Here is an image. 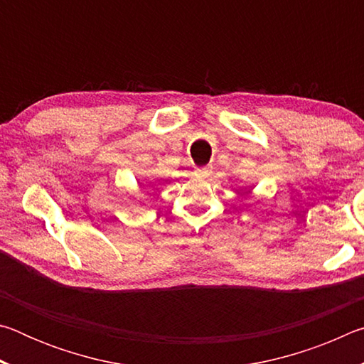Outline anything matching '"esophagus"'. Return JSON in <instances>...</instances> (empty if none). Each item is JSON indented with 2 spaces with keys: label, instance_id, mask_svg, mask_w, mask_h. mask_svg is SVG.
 Wrapping results in <instances>:
<instances>
[{
  "label": "esophagus",
  "instance_id": "esophagus-1",
  "mask_svg": "<svg viewBox=\"0 0 364 364\" xmlns=\"http://www.w3.org/2000/svg\"><path fill=\"white\" fill-rule=\"evenodd\" d=\"M194 173H196L197 176H208V175L212 173V170L208 168V167H196Z\"/></svg>",
  "mask_w": 364,
  "mask_h": 364
}]
</instances>
